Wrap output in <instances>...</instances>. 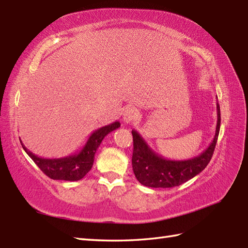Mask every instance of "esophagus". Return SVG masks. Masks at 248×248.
I'll return each mask as SVG.
<instances>
[{"label":"esophagus","instance_id":"esophagus-1","mask_svg":"<svg viewBox=\"0 0 248 248\" xmlns=\"http://www.w3.org/2000/svg\"><path fill=\"white\" fill-rule=\"evenodd\" d=\"M139 116V112L138 109H135L134 108H128L127 109L124 110V117H123V120L124 124H131L132 121H134L136 118H138Z\"/></svg>","mask_w":248,"mask_h":248}]
</instances>
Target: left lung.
Masks as SVG:
<instances>
[{
  "label": "left lung",
  "mask_w": 248,
  "mask_h": 248,
  "mask_svg": "<svg viewBox=\"0 0 248 248\" xmlns=\"http://www.w3.org/2000/svg\"><path fill=\"white\" fill-rule=\"evenodd\" d=\"M217 124L212 143L202 151V154L192 159L181 161L167 160L152 150L138 131L132 130V167L139 182L149 187H173L181 186L202 172L211 160L218 138L220 127L218 103H217Z\"/></svg>",
  "instance_id": "obj_1"
}]
</instances>
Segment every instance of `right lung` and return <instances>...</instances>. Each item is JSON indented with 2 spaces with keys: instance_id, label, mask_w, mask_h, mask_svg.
<instances>
[{
  "instance_id": "right-lung-1",
  "label": "right lung",
  "mask_w": 248,
  "mask_h": 248,
  "mask_svg": "<svg viewBox=\"0 0 248 248\" xmlns=\"http://www.w3.org/2000/svg\"><path fill=\"white\" fill-rule=\"evenodd\" d=\"M120 127L119 121H115L105 127L99 128L93 131L89 136L86 144L83 148L75 155L69 156L60 157V159H45L35 155L33 152L29 151L21 141L24 151L29 155L35 164L38 166L45 175L53 180H65V181H78L82 179L86 173L92 170L94 155L103 139L109 132Z\"/></svg>"
}]
</instances>
